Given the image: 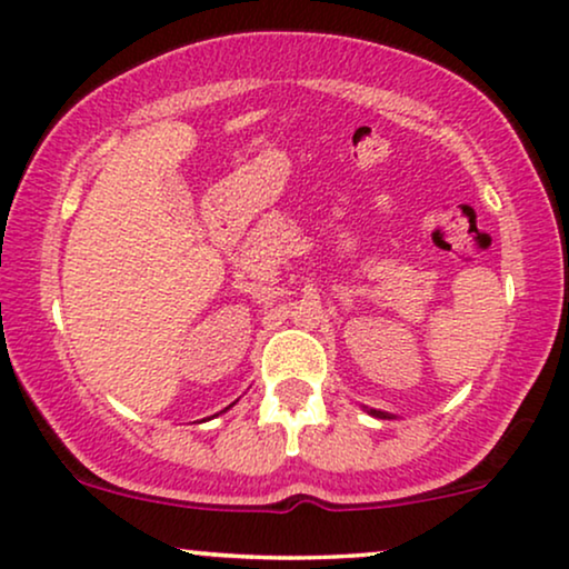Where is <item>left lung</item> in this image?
I'll return each instance as SVG.
<instances>
[{
  "instance_id": "8db88e82",
  "label": "left lung",
  "mask_w": 569,
  "mask_h": 569,
  "mask_svg": "<svg viewBox=\"0 0 569 569\" xmlns=\"http://www.w3.org/2000/svg\"><path fill=\"white\" fill-rule=\"evenodd\" d=\"M370 415H376V417H388L386 412H378V409H370Z\"/></svg>"
}]
</instances>
